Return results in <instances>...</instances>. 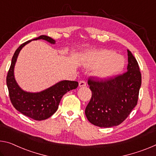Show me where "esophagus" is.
Listing matches in <instances>:
<instances>
[{"instance_id":"34e87169","label":"esophagus","mask_w":156,"mask_h":156,"mask_svg":"<svg viewBox=\"0 0 156 156\" xmlns=\"http://www.w3.org/2000/svg\"><path fill=\"white\" fill-rule=\"evenodd\" d=\"M86 86V83L84 80H81L79 82V87H85Z\"/></svg>"}]
</instances>
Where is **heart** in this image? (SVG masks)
I'll return each instance as SVG.
<instances>
[{
    "label": "heart",
    "mask_w": 156,
    "mask_h": 156,
    "mask_svg": "<svg viewBox=\"0 0 156 156\" xmlns=\"http://www.w3.org/2000/svg\"><path fill=\"white\" fill-rule=\"evenodd\" d=\"M85 69L95 68L94 77L98 80H108L117 76L125 66L123 57L107 49L90 51L86 53L81 61Z\"/></svg>",
    "instance_id": "1"
}]
</instances>
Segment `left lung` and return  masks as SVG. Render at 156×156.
I'll use <instances>...</instances> for the list:
<instances>
[{
	"label": "left lung",
	"instance_id": "8db88e82",
	"mask_svg": "<svg viewBox=\"0 0 156 156\" xmlns=\"http://www.w3.org/2000/svg\"><path fill=\"white\" fill-rule=\"evenodd\" d=\"M127 52V72L103 82L88 80L91 98L85 112L89 122L96 126L119 125L137 105L142 76L135 57Z\"/></svg>",
	"mask_w": 156,
	"mask_h": 156
}]
</instances>
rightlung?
<instances>
[{
  "label": "right lung",
  "instance_id": "obj_1",
  "mask_svg": "<svg viewBox=\"0 0 156 156\" xmlns=\"http://www.w3.org/2000/svg\"><path fill=\"white\" fill-rule=\"evenodd\" d=\"M43 39L51 44L55 40L46 35H40L23 43L16 49L12 59L10 68L7 76V86L9 98L16 110L23 115L37 121L44 120L51 117L58 108L61 98L69 91L77 88L76 81L61 80L48 88L37 92H30L21 89L14 77V67L21 49L33 40Z\"/></svg>",
  "mask_w": 156,
  "mask_h": 156
}]
</instances>
